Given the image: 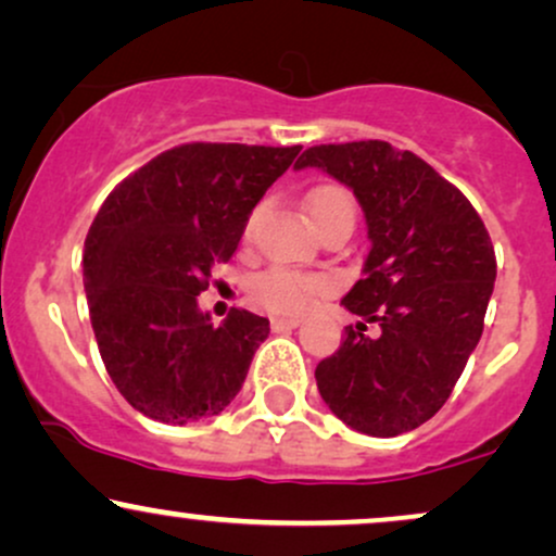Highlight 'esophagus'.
Listing matches in <instances>:
<instances>
[{"label": "esophagus", "mask_w": 556, "mask_h": 556, "mask_svg": "<svg viewBox=\"0 0 556 556\" xmlns=\"http://www.w3.org/2000/svg\"><path fill=\"white\" fill-rule=\"evenodd\" d=\"M300 320L298 318H271V331H290L298 329Z\"/></svg>", "instance_id": "obj_1"}]
</instances>
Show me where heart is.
<instances>
[{
  "mask_svg": "<svg viewBox=\"0 0 556 556\" xmlns=\"http://www.w3.org/2000/svg\"><path fill=\"white\" fill-rule=\"evenodd\" d=\"M305 210L311 214L313 225L320 227L333 217H354V199L352 193L339 184H320L316 189L307 191ZM261 217V206L251 212L249 223H245V236H251ZM324 279L313 277V274H298L287 269H269L251 282V298L269 311L277 313H298L303 311L316 292L324 290Z\"/></svg>",
  "mask_w": 556,
  "mask_h": 556,
  "instance_id": "b5f03b06",
  "label": "heart"
}]
</instances>
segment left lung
<instances>
[{
    "label": "left lung",
    "mask_w": 556,
    "mask_h": 556,
    "mask_svg": "<svg viewBox=\"0 0 556 556\" xmlns=\"http://www.w3.org/2000/svg\"><path fill=\"white\" fill-rule=\"evenodd\" d=\"M350 186L365 212L370 253L342 305L365 324L320 359L316 383L352 430L396 438L440 412L484 331L497 261L469 199L432 165L380 139L318 144L298 170Z\"/></svg>",
    "instance_id": "8db88e82"
}]
</instances>
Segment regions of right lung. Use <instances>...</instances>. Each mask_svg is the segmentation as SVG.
Instances as JSON below:
<instances>
[{"mask_svg":"<svg viewBox=\"0 0 556 556\" xmlns=\"http://www.w3.org/2000/svg\"><path fill=\"white\" fill-rule=\"evenodd\" d=\"M303 147L191 142L152 157L109 193L85 238L92 331L118 393L144 417L189 425L236 399L269 320L210 324L197 295L230 261L253 206Z\"/></svg>","mask_w":556,"mask_h":556,"instance_id":"add662e5","label":"right lung"}]
</instances>
